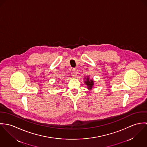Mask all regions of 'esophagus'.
<instances>
[{"label": "esophagus", "mask_w": 147, "mask_h": 147, "mask_svg": "<svg viewBox=\"0 0 147 147\" xmlns=\"http://www.w3.org/2000/svg\"><path fill=\"white\" fill-rule=\"evenodd\" d=\"M71 76H73V77H75L76 75V69H73L71 70Z\"/></svg>", "instance_id": "esophagus-1"}]
</instances>
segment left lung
<instances>
[{"mask_svg":"<svg viewBox=\"0 0 147 147\" xmlns=\"http://www.w3.org/2000/svg\"><path fill=\"white\" fill-rule=\"evenodd\" d=\"M84 82L85 83V84L87 85V88L89 90H91L94 86V81L92 79H90L89 76H87L86 77H85L84 78Z\"/></svg>","mask_w":147,"mask_h":147,"instance_id":"8db88e82","label":"left lung"}]
</instances>
